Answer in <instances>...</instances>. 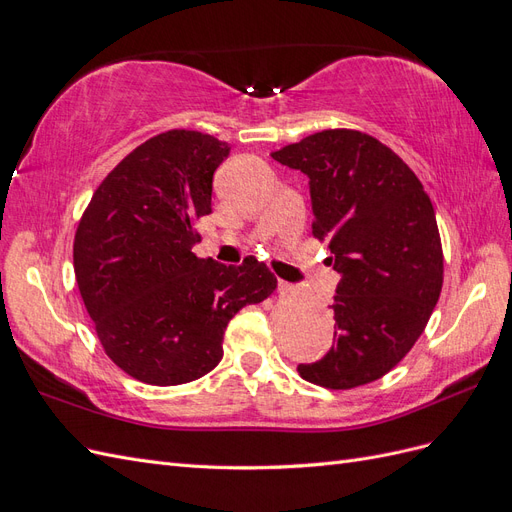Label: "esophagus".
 <instances>
[{
	"label": "esophagus",
	"mask_w": 512,
	"mask_h": 512,
	"mask_svg": "<svg viewBox=\"0 0 512 512\" xmlns=\"http://www.w3.org/2000/svg\"><path fill=\"white\" fill-rule=\"evenodd\" d=\"M277 290H280V294H290L294 290V286L284 282V280H280V282H277Z\"/></svg>",
	"instance_id": "34e87169"
}]
</instances>
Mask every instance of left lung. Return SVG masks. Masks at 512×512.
<instances>
[{
	"label": "left lung",
	"instance_id": "1",
	"mask_svg": "<svg viewBox=\"0 0 512 512\" xmlns=\"http://www.w3.org/2000/svg\"><path fill=\"white\" fill-rule=\"evenodd\" d=\"M271 158L309 177L314 237L342 275L331 350L303 380L344 391L382 378L410 352L442 290V243L423 183L374 136L322 130Z\"/></svg>",
	"mask_w": 512,
	"mask_h": 512
}]
</instances>
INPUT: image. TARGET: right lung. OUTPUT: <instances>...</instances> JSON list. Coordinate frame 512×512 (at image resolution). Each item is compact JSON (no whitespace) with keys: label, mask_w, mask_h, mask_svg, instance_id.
<instances>
[{"label":"right lung","mask_w":512,"mask_h":512,"mask_svg":"<svg viewBox=\"0 0 512 512\" xmlns=\"http://www.w3.org/2000/svg\"><path fill=\"white\" fill-rule=\"evenodd\" d=\"M228 153L203 132L153 136L106 175L76 228L74 275L87 314L111 361L141 382L175 386L209 374L230 318L277 286L256 258L226 267L192 252Z\"/></svg>","instance_id":"right-lung-1"}]
</instances>
